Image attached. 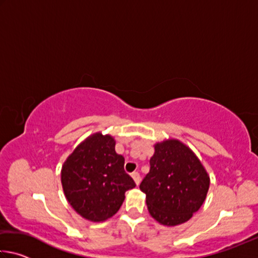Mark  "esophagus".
<instances>
[{
    "label": "esophagus",
    "mask_w": 258,
    "mask_h": 258,
    "mask_svg": "<svg viewBox=\"0 0 258 258\" xmlns=\"http://www.w3.org/2000/svg\"><path fill=\"white\" fill-rule=\"evenodd\" d=\"M132 177L135 182V184L139 185L140 182H141V176H140V174L138 172H134V173H132Z\"/></svg>",
    "instance_id": "1"
}]
</instances>
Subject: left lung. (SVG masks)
<instances>
[{"label": "left lung", "instance_id": "left-lung-1", "mask_svg": "<svg viewBox=\"0 0 258 258\" xmlns=\"http://www.w3.org/2000/svg\"><path fill=\"white\" fill-rule=\"evenodd\" d=\"M208 187L209 176L197 156L174 139L155 146L150 171L140 184L150 215L167 226L189 221L202 207Z\"/></svg>", "mask_w": 258, "mask_h": 258}]
</instances>
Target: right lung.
Listing matches in <instances>:
<instances>
[{
    "label": "right lung",
    "mask_w": 258,
    "mask_h": 258,
    "mask_svg": "<svg viewBox=\"0 0 258 258\" xmlns=\"http://www.w3.org/2000/svg\"><path fill=\"white\" fill-rule=\"evenodd\" d=\"M124 163L113 138L101 133L91 135L68 157L61 183L68 203L82 217L102 222L118 212L125 192L135 186Z\"/></svg>",
    "instance_id": "obj_1"
}]
</instances>
